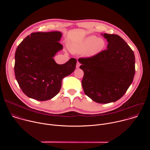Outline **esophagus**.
<instances>
[{"label":"esophagus","instance_id":"esophagus-1","mask_svg":"<svg viewBox=\"0 0 150 150\" xmlns=\"http://www.w3.org/2000/svg\"><path fill=\"white\" fill-rule=\"evenodd\" d=\"M79 67H80V63L78 62H77V63H76V68H79Z\"/></svg>","mask_w":150,"mask_h":150}]
</instances>
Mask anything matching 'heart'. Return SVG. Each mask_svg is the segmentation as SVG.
Returning <instances> with one entry per match:
<instances>
[{
  "mask_svg": "<svg viewBox=\"0 0 150 150\" xmlns=\"http://www.w3.org/2000/svg\"><path fill=\"white\" fill-rule=\"evenodd\" d=\"M105 47V41L103 38L90 35L72 45L71 50L75 53H84L87 57H93L101 52Z\"/></svg>",
  "mask_w": 150,
  "mask_h": 150,
  "instance_id": "1",
  "label": "heart"
}]
</instances>
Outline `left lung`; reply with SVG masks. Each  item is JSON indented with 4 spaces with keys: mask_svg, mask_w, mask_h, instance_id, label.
<instances>
[{
    "mask_svg": "<svg viewBox=\"0 0 150 150\" xmlns=\"http://www.w3.org/2000/svg\"><path fill=\"white\" fill-rule=\"evenodd\" d=\"M101 35L108 42V49L78 61L83 71L82 85L85 94L95 102L106 104L120 99L129 87L135 72V58L119 35Z\"/></svg>",
    "mask_w": 150,
    "mask_h": 150,
    "instance_id": "1",
    "label": "left lung"
}]
</instances>
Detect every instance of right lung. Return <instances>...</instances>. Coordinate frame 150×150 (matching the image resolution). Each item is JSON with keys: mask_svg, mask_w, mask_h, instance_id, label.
<instances>
[{"mask_svg": "<svg viewBox=\"0 0 150 150\" xmlns=\"http://www.w3.org/2000/svg\"><path fill=\"white\" fill-rule=\"evenodd\" d=\"M59 31L33 33L18 46L15 54V75L23 93L38 101L53 98L60 91L62 81L76 67L71 58L59 65L53 57L63 49Z\"/></svg>", "mask_w": 150, "mask_h": 150, "instance_id": "obj_1", "label": "right lung"}]
</instances>
